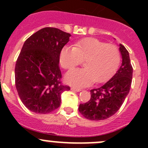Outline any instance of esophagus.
<instances>
[{
  "label": "esophagus",
  "mask_w": 148,
  "mask_h": 148,
  "mask_svg": "<svg viewBox=\"0 0 148 148\" xmlns=\"http://www.w3.org/2000/svg\"><path fill=\"white\" fill-rule=\"evenodd\" d=\"M71 89L72 91H74V92H81V91H82L81 89H78V88H76V87H71Z\"/></svg>",
  "instance_id": "esophagus-1"
}]
</instances>
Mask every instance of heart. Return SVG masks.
<instances>
[{
    "label": "heart",
    "mask_w": 148,
    "mask_h": 148,
    "mask_svg": "<svg viewBox=\"0 0 148 148\" xmlns=\"http://www.w3.org/2000/svg\"><path fill=\"white\" fill-rule=\"evenodd\" d=\"M85 60L84 69L71 70L66 74L65 82L77 87L100 83L108 79L118 68L120 53L113 44H106L97 38L80 40L74 47L64 46L59 56L60 64L65 69H71Z\"/></svg>",
    "instance_id": "obj_1"
}]
</instances>
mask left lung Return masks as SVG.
Segmentation results:
<instances>
[{"label": "left lung", "instance_id": "left-lung-1", "mask_svg": "<svg viewBox=\"0 0 148 148\" xmlns=\"http://www.w3.org/2000/svg\"><path fill=\"white\" fill-rule=\"evenodd\" d=\"M122 64L114 75L102 86L90 90L89 102L80 104L79 111L88 120H103L114 115L123 104L131 87L132 67L129 53L119 44Z\"/></svg>", "mask_w": 148, "mask_h": 148}]
</instances>
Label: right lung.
Here are the masks:
<instances>
[{"label":"right lung","mask_w":148,"mask_h":148,"mask_svg":"<svg viewBox=\"0 0 148 148\" xmlns=\"http://www.w3.org/2000/svg\"><path fill=\"white\" fill-rule=\"evenodd\" d=\"M71 34L46 27L23 44L15 67V82L23 104L31 112L46 114L57 109L61 95L70 90L62 84L59 56Z\"/></svg>","instance_id":"right-lung-1"}]
</instances>
